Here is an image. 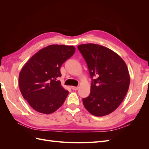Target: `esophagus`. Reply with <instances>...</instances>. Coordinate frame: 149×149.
I'll use <instances>...</instances> for the list:
<instances>
[{
    "label": "esophagus",
    "instance_id": "34e87169",
    "mask_svg": "<svg viewBox=\"0 0 149 149\" xmlns=\"http://www.w3.org/2000/svg\"><path fill=\"white\" fill-rule=\"evenodd\" d=\"M71 88L72 89L74 90V91H76V90H78L79 89V88L78 86H71Z\"/></svg>",
    "mask_w": 149,
    "mask_h": 149
}]
</instances>
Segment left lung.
I'll use <instances>...</instances> for the list:
<instances>
[{
    "label": "left lung",
    "instance_id": "obj_1",
    "mask_svg": "<svg viewBox=\"0 0 149 149\" xmlns=\"http://www.w3.org/2000/svg\"><path fill=\"white\" fill-rule=\"evenodd\" d=\"M86 62L91 78V92L83 99L91 114L104 116L123 102L129 89L130 76L124 61L111 49L97 44L78 46Z\"/></svg>",
    "mask_w": 149,
    "mask_h": 149
}]
</instances>
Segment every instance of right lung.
<instances>
[{"label":"right lung","mask_w":149,"mask_h":149,"mask_svg":"<svg viewBox=\"0 0 149 149\" xmlns=\"http://www.w3.org/2000/svg\"><path fill=\"white\" fill-rule=\"evenodd\" d=\"M74 52L73 46L51 45L35 53L22 68L20 90L33 109L48 114L62 106L69 92L58 78L61 76V66Z\"/></svg>","instance_id":"add662e5"}]
</instances>
